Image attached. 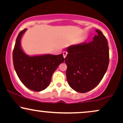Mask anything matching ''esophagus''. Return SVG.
Here are the masks:
<instances>
[{"label":"esophagus","mask_w":123,"mask_h":123,"mask_svg":"<svg viewBox=\"0 0 123 123\" xmlns=\"http://www.w3.org/2000/svg\"><path fill=\"white\" fill-rule=\"evenodd\" d=\"M67 54H68V53L66 51L63 52V58H64L66 57V55H67Z\"/></svg>","instance_id":"esophagus-1"}]
</instances>
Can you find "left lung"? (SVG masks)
Returning a JSON list of instances; mask_svg holds the SVG:
<instances>
[{"label":"left lung","mask_w":123,"mask_h":123,"mask_svg":"<svg viewBox=\"0 0 123 123\" xmlns=\"http://www.w3.org/2000/svg\"><path fill=\"white\" fill-rule=\"evenodd\" d=\"M92 42L71 45L66 48L65 58L67 65L66 79L69 85L78 92L84 93L94 88L102 79L109 62L108 43L102 32Z\"/></svg>","instance_id":"obj_1"}]
</instances>
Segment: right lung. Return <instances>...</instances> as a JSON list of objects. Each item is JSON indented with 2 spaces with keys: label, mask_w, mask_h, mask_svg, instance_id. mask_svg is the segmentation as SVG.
<instances>
[{
  "label": "right lung",
  "mask_w": 123,
  "mask_h": 123,
  "mask_svg": "<svg viewBox=\"0 0 123 123\" xmlns=\"http://www.w3.org/2000/svg\"><path fill=\"white\" fill-rule=\"evenodd\" d=\"M27 29L21 31L12 52L14 67L21 82L28 88L41 91L50 84L53 73L64 61L62 54L29 56L22 50L21 38Z\"/></svg>",
  "instance_id": "right-lung-1"
}]
</instances>
